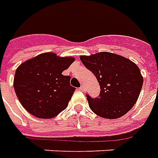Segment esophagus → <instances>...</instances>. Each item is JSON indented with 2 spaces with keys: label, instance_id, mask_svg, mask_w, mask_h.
I'll use <instances>...</instances> for the list:
<instances>
[{
  "label": "esophagus",
  "instance_id": "obj_1",
  "mask_svg": "<svg viewBox=\"0 0 158 158\" xmlns=\"http://www.w3.org/2000/svg\"><path fill=\"white\" fill-rule=\"evenodd\" d=\"M79 89H80V90H83V91H84V90H85V86H84V85H81V86H80V88H79Z\"/></svg>",
  "mask_w": 158,
  "mask_h": 158
}]
</instances>
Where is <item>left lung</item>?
Here are the masks:
<instances>
[{
  "label": "left lung",
  "mask_w": 158,
  "mask_h": 158,
  "mask_svg": "<svg viewBox=\"0 0 158 158\" xmlns=\"http://www.w3.org/2000/svg\"><path fill=\"white\" fill-rule=\"evenodd\" d=\"M80 60L96 76L101 89L98 98L86 96L90 110L106 119H117L127 113L136 103L143 85L136 64L110 52L81 56Z\"/></svg>",
  "instance_id": "8db88e82"
}]
</instances>
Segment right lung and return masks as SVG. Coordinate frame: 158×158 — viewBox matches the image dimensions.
<instances>
[{
	"label": "right lung",
	"mask_w": 158,
	"mask_h": 158,
	"mask_svg": "<svg viewBox=\"0 0 158 158\" xmlns=\"http://www.w3.org/2000/svg\"><path fill=\"white\" fill-rule=\"evenodd\" d=\"M74 60L72 56L43 53L18 67L14 90L30 114L41 119H50L68 107L75 88L70 85V76L63 75L62 72Z\"/></svg>",
	"instance_id": "1"
}]
</instances>
